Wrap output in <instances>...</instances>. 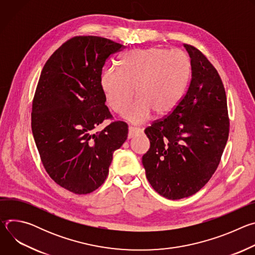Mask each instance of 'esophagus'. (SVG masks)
I'll return each mask as SVG.
<instances>
[{"instance_id": "esophagus-1", "label": "esophagus", "mask_w": 255, "mask_h": 255, "mask_svg": "<svg viewBox=\"0 0 255 255\" xmlns=\"http://www.w3.org/2000/svg\"><path fill=\"white\" fill-rule=\"evenodd\" d=\"M141 132H142V129H140V128H138V127L130 126V127H129V130H128V139L133 138L134 136L140 134Z\"/></svg>"}]
</instances>
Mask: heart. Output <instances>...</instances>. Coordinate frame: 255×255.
I'll return each instance as SVG.
<instances>
[{
  "label": "heart",
  "mask_w": 255,
  "mask_h": 255,
  "mask_svg": "<svg viewBox=\"0 0 255 255\" xmlns=\"http://www.w3.org/2000/svg\"><path fill=\"white\" fill-rule=\"evenodd\" d=\"M192 76V61L181 50L163 47L135 49L124 54L118 68H108L101 87L108 106L120 113L134 96L139 99L124 112L133 123L146 121L152 111L162 116L172 112L183 99Z\"/></svg>",
  "instance_id": "obj_1"
}]
</instances>
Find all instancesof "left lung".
Instances as JSON below:
<instances>
[{"mask_svg": "<svg viewBox=\"0 0 255 255\" xmlns=\"http://www.w3.org/2000/svg\"><path fill=\"white\" fill-rule=\"evenodd\" d=\"M192 61L186 95L166 117L145 129L149 150L142 156L151 187L169 200L188 198L212 177L229 135L227 98L222 80L195 46L184 44Z\"/></svg>", "mask_w": 255, "mask_h": 255, "instance_id": "8db88e82", "label": "left lung"}]
</instances>
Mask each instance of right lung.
I'll return each mask as SVG.
<instances>
[{"mask_svg": "<svg viewBox=\"0 0 255 255\" xmlns=\"http://www.w3.org/2000/svg\"><path fill=\"white\" fill-rule=\"evenodd\" d=\"M124 45L99 36H76L48 58L36 88L31 127L42 164L63 189L86 195L101 187L128 125L114 121L105 105L102 69Z\"/></svg>", "mask_w": 255, "mask_h": 255, "instance_id": "1", "label": "right lung"}]
</instances>
